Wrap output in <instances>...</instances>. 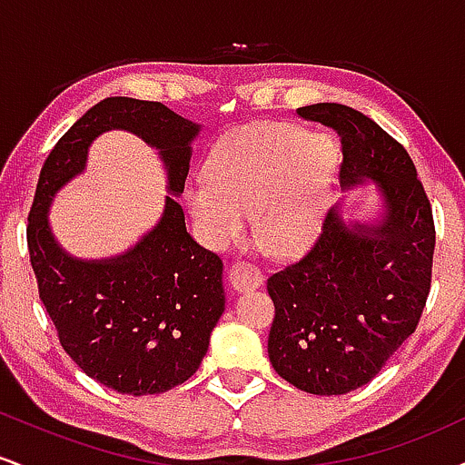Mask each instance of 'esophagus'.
I'll return each mask as SVG.
<instances>
[{
	"mask_svg": "<svg viewBox=\"0 0 465 465\" xmlns=\"http://www.w3.org/2000/svg\"><path fill=\"white\" fill-rule=\"evenodd\" d=\"M229 280H232V286L236 288V291L244 292V291H253V288L262 284L264 275L255 264L236 262L232 269H229Z\"/></svg>",
	"mask_w": 465,
	"mask_h": 465,
	"instance_id": "esophagus-1",
	"label": "esophagus"
}]
</instances>
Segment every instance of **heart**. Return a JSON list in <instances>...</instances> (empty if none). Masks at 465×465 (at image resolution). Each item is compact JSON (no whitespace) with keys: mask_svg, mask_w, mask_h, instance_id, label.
Listing matches in <instances>:
<instances>
[{"mask_svg":"<svg viewBox=\"0 0 465 465\" xmlns=\"http://www.w3.org/2000/svg\"><path fill=\"white\" fill-rule=\"evenodd\" d=\"M336 173L332 142L282 122H260L223 137L207 179L185 201L212 244L232 240L251 216L264 249L292 251L322 232Z\"/></svg>","mask_w":465,"mask_h":465,"instance_id":"b5f03b06","label":"heart"}]
</instances>
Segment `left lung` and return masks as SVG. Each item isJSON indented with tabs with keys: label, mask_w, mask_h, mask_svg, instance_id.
Wrapping results in <instances>:
<instances>
[{
	"label": "left lung",
	"mask_w": 465,
	"mask_h": 465,
	"mask_svg": "<svg viewBox=\"0 0 465 465\" xmlns=\"http://www.w3.org/2000/svg\"><path fill=\"white\" fill-rule=\"evenodd\" d=\"M341 135L345 192L376 185V216L328 212L311 251L266 282L275 303L273 370L314 396H341L371 381L420 322L430 291L435 227L409 153L345 104L297 109Z\"/></svg>",
	"instance_id": "8db88e82"
}]
</instances>
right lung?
<instances>
[{
    "label": "right lung",
    "mask_w": 465,
    "mask_h": 465,
    "mask_svg": "<svg viewBox=\"0 0 465 465\" xmlns=\"http://www.w3.org/2000/svg\"><path fill=\"white\" fill-rule=\"evenodd\" d=\"M201 129L162 103L115 95L80 117L41 168L28 216L39 297L63 350L117 393H163L188 381L225 312L223 260L190 236L177 201ZM106 130H129L158 151L169 196L160 221L133 248L109 259H76L51 232L49 207L84 172L88 146Z\"/></svg>",
    "instance_id": "obj_1"
}]
</instances>
